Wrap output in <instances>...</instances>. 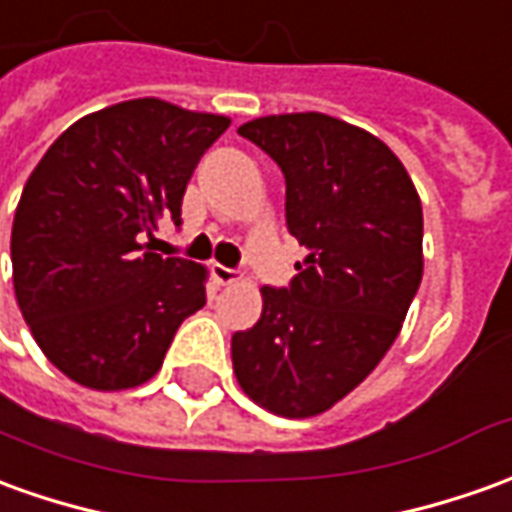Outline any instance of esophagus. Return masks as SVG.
<instances>
[{"label": "esophagus", "mask_w": 512, "mask_h": 512, "mask_svg": "<svg viewBox=\"0 0 512 512\" xmlns=\"http://www.w3.org/2000/svg\"><path fill=\"white\" fill-rule=\"evenodd\" d=\"M211 276H214V281L220 287H228V284H234L236 278H239V273L231 270V267H225V264H211Z\"/></svg>", "instance_id": "obj_1"}]
</instances>
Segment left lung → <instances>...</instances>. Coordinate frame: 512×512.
<instances>
[{"label":"left lung","instance_id":"8db88e82","mask_svg":"<svg viewBox=\"0 0 512 512\" xmlns=\"http://www.w3.org/2000/svg\"><path fill=\"white\" fill-rule=\"evenodd\" d=\"M287 181V228L309 250L290 287L231 337L239 387L284 418L331 410L396 343L424 276L421 197L396 153L343 119L278 114L239 128Z\"/></svg>","mask_w":512,"mask_h":512}]
</instances>
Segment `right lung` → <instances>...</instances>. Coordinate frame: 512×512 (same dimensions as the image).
<instances>
[{
  "instance_id": "1",
  "label": "right lung",
  "mask_w": 512,
  "mask_h": 512,
  "mask_svg": "<svg viewBox=\"0 0 512 512\" xmlns=\"http://www.w3.org/2000/svg\"><path fill=\"white\" fill-rule=\"evenodd\" d=\"M231 119L144 97L63 130L13 217V290L38 348L72 382L128 390L153 379L175 331L206 303V267L153 253L181 225L186 183Z\"/></svg>"
}]
</instances>
